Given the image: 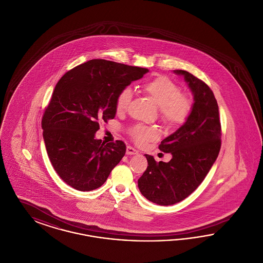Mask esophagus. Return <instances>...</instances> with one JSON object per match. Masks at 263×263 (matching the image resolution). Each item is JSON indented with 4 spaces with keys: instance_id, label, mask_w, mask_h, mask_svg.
Wrapping results in <instances>:
<instances>
[{
    "instance_id": "1",
    "label": "esophagus",
    "mask_w": 263,
    "mask_h": 263,
    "mask_svg": "<svg viewBox=\"0 0 263 263\" xmlns=\"http://www.w3.org/2000/svg\"><path fill=\"white\" fill-rule=\"evenodd\" d=\"M126 154L127 155H136L138 154V151L135 150L133 147H131V146H128L127 147V149H126Z\"/></svg>"
}]
</instances>
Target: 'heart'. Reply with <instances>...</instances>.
I'll use <instances>...</instances> for the list:
<instances>
[{
  "instance_id": "obj_1",
  "label": "heart",
  "mask_w": 263,
  "mask_h": 263,
  "mask_svg": "<svg viewBox=\"0 0 263 263\" xmlns=\"http://www.w3.org/2000/svg\"><path fill=\"white\" fill-rule=\"evenodd\" d=\"M143 90L150 96L160 107V115L170 125L184 123L191 112L192 101L186 93L180 92V88L170 78L160 76L143 86ZM132 100V90L123 88L116 98V110L124 112ZM131 136L139 145L154 141L160 137V131L156 127L138 124L131 128Z\"/></svg>"
}]
</instances>
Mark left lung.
I'll return each instance as SVG.
<instances>
[{
	"instance_id": "obj_1",
	"label": "left lung",
	"mask_w": 263,
	"mask_h": 263,
	"mask_svg": "<svg viewBox=\"0 0 263 263\" xmlns=\"http://www.w3.org/2000/svg\"><path fill=\"white\" fill-rule=\"evenodd\" d=\"M194 103L185 123L163 139L159 149L171 153L168 163H157L145 155L148 167L138 179L141 193L151 202L168 206L188 197L204 180L221 149L222 129L219 107L211 88L200 79L183 70Z\"/></svg>"
}]
</instances>
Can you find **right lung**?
Wrapping results in <instances>:
<instances>
[{
	"instance_id": "obj_1",
	"label": "right lung",
	"mask_w": 263,
	"mask_h": 263,
	"mask_svg": "<svg viewBox=\"0 0 263 263\" xmlns=\"http://www.w3.org/2000/svg\"><path fill=\"white\" fill-rule=\"evenodd\" d=\"M149 70L93 59L68 71L57 83L41 126L51 163L68 185L80 191L100 187L124 157V142L95 138L100 121L116 113L118 93Z\"/></svg>"
}]
</instances>
